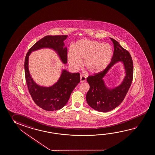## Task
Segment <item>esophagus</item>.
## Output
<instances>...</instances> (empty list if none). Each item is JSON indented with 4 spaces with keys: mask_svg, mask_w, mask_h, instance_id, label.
Segmentation results:
<instances>
[{
    "mask_svg": "<svg viewBox=\"0 0 155 155\" xmlns=\"http://www.w3.org/2000/svg\"><path fill=\"white\" fill-rule=\"evenodd\" d=\"M80 81L81 82H84L86 81V78L83 75H81L80 76Z\"/></svg>",
    "mask_w": 155,
    "mask_h": 155,
    "instance_id": "34e87169",
    "label": "esophagus"
}]
</instances>
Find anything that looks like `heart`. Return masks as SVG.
I'll return each mask as SVG.
<instances>
[{"mask_svg":"<svg viewBox=\"0 0 155 155\" xmlns=\"http://www.w3.org/2000/svg\"><path fill=\"white\" fill-rule=\"evenodd\" d=\"M113 50L110 46L100 42L84 39L76 42L74 48L68 52L69 66L78 70L83 61V67L88 73L96 74L103 71L110 61Z\"/></svg>","mask_w":155,"mask_h":155,"instance_id":"obj_1","label":"heart"}]
</instances>
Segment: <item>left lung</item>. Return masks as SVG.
Here are the masks:
<instances>
[{"label": "left lung", "instance_id": "1", "mask_svg": "<svg viewBox=\"0 0 155 155\" xmlns=\"http://www.w3.org/2000/svg\"><path fill=\"white\" fill-rule=\"evenodd\" d=\"M110 39L113 42L114 47L111 61L103 71L90 75L87 78L90 86L86 95L87 102L94 110L101 112H108L113 110L122 102L133 79V60L130 53L116 40L111 38ZM119 61L123 62L126 75L120 85L110 90L105 86L103 77L111 66Z\"/></svg>", "mask_w": 155, "mask_h": 155}]
</instances>
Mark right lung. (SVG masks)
<instances>
[{
	"label": "right lung",
	"mask_w": 155,
	"mask_h": 155,
	"mask_svg": "<svg viewBox=\"0 0 155 155\" xmlns=\"http://www.w3.org/2000/svg\"><path fill=\"white\" fill-rule=\"evenodd\" d=\"M67 35H47L30 48L25 59V79L31 96L35 103L44 110H58L66 104L71 92L80 82V73H71L64 69L56 84L49 87L38 86L33 80L28 70V58L31 52L43 48H52L57 52L64 64L67 62V48L64 40Z\"/></svg>",
	"instance_id": "right-lung-1"
}]
</instances>
